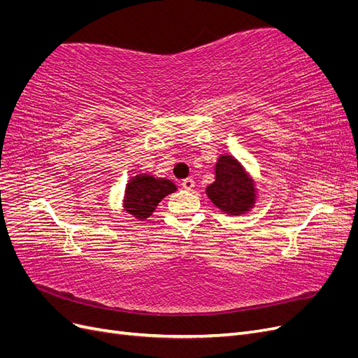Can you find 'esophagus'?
<instances>
[{
    "instance_id": "esophagus-1",
    "label": "esophagus",
    "mask_w": 358,
    "mask_h": 358,
    "mask_svg": "<svg viewBox=\"0 0 358 358\" xmlns=\"http://www.w3.org/2000/svg\"><path fill=\"white\" fill-rule=\"evenodd\" d=\"M194 187H196V180H194L192 178H187V179L182 180V188L191 191Z\"/></svg>"
}]
</instances>
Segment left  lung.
I'll return each mask as SVG.
<instances>
[{
	"mask_svg": "<svg viewBox=\"0 0 358 358\" xmlns=\"http://www.w3.org/2000/svg\"><path fill=\"white\" fill-rule=\"evenodd\" d=\"M215 182L206 194L216 208L229 215H242L255 203V188L239 161L231 155H221L215 166Z\"/></svg>",
	"mask_w": 358,
	"mask_h": 358,
	"instance_id": "left-lung-1",
	"label": "left lung"
}]
</instances>
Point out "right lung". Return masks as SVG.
<instances>
[{
	"label": "right lung",
	"instance_id": "right-lung-1",
	"mask_svg": "<svg viewBox=\"0 0 358 358\" xmlns=\"http://www.w3.org/2000/svg\"><path fill=\"white\" fill-rule=\"evenodd\" d=\"M176 191V185L169 179H158L150 175H137L129 179L125 189V210L137 220L149 218L158 203Z\"/></svg>",
	"mask_w": 358,
	"mask_h": 358
}]
</instances>
